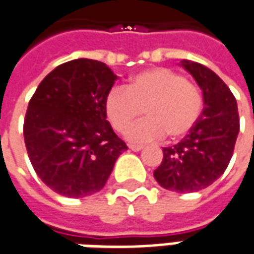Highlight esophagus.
Listing matches in <instances>:
<instances>
[{"label":"esophagus","mask_w":254,"mask_h":254,"mask_svg":"<svg viewBox=\"0 0 254 254\" xmlns=\"http://www.w3.org/2000/svg\"><path fill=\"white\" fill-rule=\"evenodd\" d=\"M129 148L132 149V151H134V152H138V151H141V149H143V145H136V144H130V145H129Z\"/></svg>","instance_id":"34e87169"}]
</instances>
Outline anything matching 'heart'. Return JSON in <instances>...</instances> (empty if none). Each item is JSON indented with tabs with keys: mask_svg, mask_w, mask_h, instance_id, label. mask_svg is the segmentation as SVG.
Returning a JSON list of instances; mask_svg holds the SVG:
<instances>
[{
	"mask_svg": "<svg viewBox=\"0 0 254 254\" xmlns=\"http://www.w3.org/2000/svg\"><path fill=\"white\" fill-rule=\"evenodd\" d=\"M105 109L111 127L125 133L140 116L148 117L127 133L132 141H151L167 134L178 140L190 132L202 111V95L194 84L169 67H152L133 76L127 88L113 87Z\"/></svg>",
	"mask_w": 254,
	"mask_h": 254,
	"instance_id": "1",
	"label": "heart"
}]
</instances>
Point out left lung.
<instances>
[{"instance_id":"1","label":"left lung","mask_w":254,"mask_h":254,"mask_svg":"<svg viewBox=\"0 0 254 254\" xmlns=\"http://www.w3.org/2000/svg\"><path fill=\"white\" fill-rule=\"evenodd\" d=\"M181 65L201 88L204 109L189 134L163 148V160L154 177L165 189L190 193L209 187L227 169L240 132V117L234 95L216 73L188 60Z\"/></svg>"}]
</instances>
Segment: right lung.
Wrapping results in <instances>:
<instances>
[{
	"instance_id": "right-lung-1",
	"label": "right lung",
	"mask_w": 254,
	"mask_h": 254,
	"mask_svg": "<svg viewBox=\"0 0 254 254\" xmlns=\"http://www.w3.org/2000/svg\"><path fill=\"white\" fill-rule=\"evenodd\" d=\"M116 80L106 64L78 58L52 70L31 98L23 127L27 154L38 177L61 196L99 191L127 149L105 109Z\"/></svg>"
}]
</instances>
